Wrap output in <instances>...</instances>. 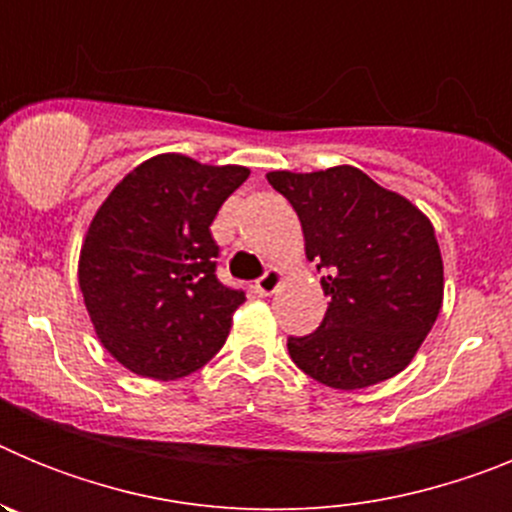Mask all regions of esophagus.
Instances as JSON below:
<instances>
[{
    "mask_svg": "<svg viewBox=\"0 0 512 512\" xmlns=\"http://www.w3.org/2000/svg\"><path fill=\"white\" fill-rule=\"evenodd\" d=\"M284 282V271L282 269H269L261 279H256V292L259 295H274L279 289V284Z\"/></svg>",
    "mask_w": 512,
    "mask_h": 512,
    "instance_id": "obj_1",
    "label": "esophagus"
}]
</instances>
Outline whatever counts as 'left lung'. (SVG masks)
Wrapping results in <instances>:
<instances>
[{
    "instance_id": "8db88e82",
    "label": "left lung",
    "mask_w": 512,
    "mask_h": 512,
    "mask_svg": "<svg viewBox=\"0 0 512 512\" xmlns=\"http://www.w3.org/2000/svg\"><path fill=\"white\" fill-rule=\"evenodd\" d=\"M295 207L305 253L330 297L320 328L289 338V356L333 390L400 374L431 333L443 302V261L431 220L354 166L312 174L269 171Z\"/></svg>"
}]
</instances>
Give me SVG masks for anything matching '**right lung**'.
<instances>
[{
  "mask_svg": "<svg viewBox=\"0 0 512 512\" xmlns=\"http://www.w3.org/2000/svg\"><path fill=\"white\" fill-rule=\"evenodd\" d=\"M248 174L161 153L135 166L92 217L79 287L99 343L125 369L169 382L223 348L246 295L215 277L210 225Z\"/></svg>",
  "mask_w": 512,
  "mask_h": 512,
  "instance_id": "obj_1",
  "label": "right lung"
}]
</instances>
